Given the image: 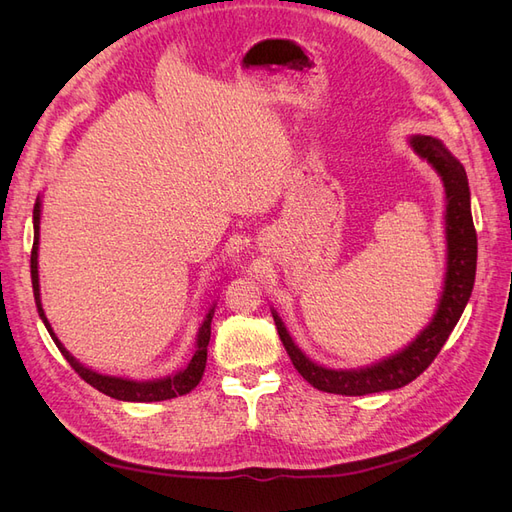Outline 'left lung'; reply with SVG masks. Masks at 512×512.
<instances>
[{"label":"left lung","mask_w":512,"mask_h":512,"mask_svg":"<svg viewBox=\"0 0 512 512\" xmlns=\"http://www.w3.org/2000/svg\"><path fill=\"white\" fill-rule=\"evenodd\" d=\"M410 145L418 156L425 158L433 168L438 170L444 188H446V241H448V262H446V282L444 292L438 305V312L433 316L429 327L418 335L414 342L374 367L337 371L316 365L294 346L292 337L284 329L282 320L273 314L277 333L290 356L294 369L324 393L335 395H369L380 391H393L410 384L433 363L446 344L448 335L455 329L463 309L474 288L476 275V230L470 211V188L463 166L448 153V149L431 136H412Z\"/></svg>","instance_id":"8db88e82"}]
</instances>
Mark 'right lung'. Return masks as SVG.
I'll return each mask as SVG.
<instances>
[{"label": "right lung", "mask_w": 512, "mask_h": 512, "mask_svg": "<svg viewBox=\"0 0 512 512\" xmlns=\"http://www.w3.org/2000/svg\"><path fill=\"white\" fill-rule=\"evenodd\" d=\"M38 237H40V200H36L34 205V247H32V286H34V297H36V307L38 314L44 322L46 331L51 333L53 342L57 344L59 352L64 354V359L70 363V367L79 374L87 384L94 386L100 393L119 399V401H162V399H173L179 395L190 393L194 386L203 378V371L207 365V346L211 339V320H213V309H209V314L203 322V327L198 331V342H196V352L192 356L190 365L185 367L183 371L175 376H168L162 380H153V382H134V380H123V378H115V376H102L91 371L87 367H83L79 361L72 359L68 354V350L61 346L59 339L55 337L49 320L44 316V309L40 303V286H38Z\"/></svg>", "instance_id": "right-lung-1"}]
</instances>
